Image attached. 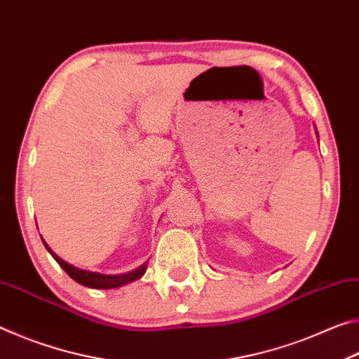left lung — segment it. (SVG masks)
Returning <instances> with one entry per match:
<instances>
[{
    "mask_svg": "<svg viewBox=\"0 0 359 359\" xmlns=\"http://www.w3.org/2000/svg\"><path fill=\"white\" fill-rule=\"evenodd\" d=\"M315 130H317V128H315Z\"/></svg>",
    "mask_w": 359,
    "mask_h": 359,
    "instance_id": "left-lung-1",
    "label": "left lung"
}]
</instances>
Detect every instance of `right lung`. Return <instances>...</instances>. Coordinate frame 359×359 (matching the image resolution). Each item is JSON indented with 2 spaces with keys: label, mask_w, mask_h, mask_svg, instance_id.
Returning <instances> with one entry per match:
<instances>
[{
  "label": "right lung",
  "mask_w": 359,
  "mask_h": 359,
  "mask_svg": "<svg viewBox=\"0 0 359 359\" xmlns=\"http://www.w3.org/2000/svg\"><path fill=\"white\" fill-rule=\"evenodd\" d=\"M42 242H44L47 252L52 255L53 259H55L57 263L63 267L66 274H68L72 280H76L77 283H81V285H83V287H88V288H95V290L120 288L126 283H131V282L137 280V278H141L145 274V271H147V263L139 266L135 271L126 272V274H100V272L85 271V269H81V267H76L69 263H66L65 259L60 258L58 255L46 244V241H42Z\"/></svg>",
  "instance_id": "add662e5"
}]
</instances>
